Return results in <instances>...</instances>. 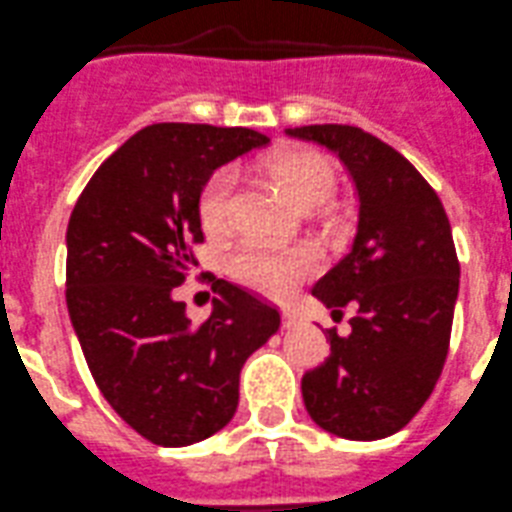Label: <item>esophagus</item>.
<instances>
[{"mask_svg": "<svg viewBox=\"0 0 512 512\" xmlns=\"http://www.w3.org/2000/svg\"><path fill=\"white\" fill-rule=\"evenodd\" d=\"M281 326H284V329H291V326H296V316L291 314V311H284V314H281Z\"/></svg>", "mask_w": 512, "mask_h": 512, "instance_id": "esophagus-1", "label": "esophagus"}]
</instances>
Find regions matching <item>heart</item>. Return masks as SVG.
Wrapping results in <instances>:
<instances>
[{
  "instance_id": "1",
  "label": "heart",
  "mask_w": 512,
  "mask_h": 512,
  "mask_svg": "<svg viewBox=\"0 0 512 512\" xmlns=\"http://www.w3.org/2000/svg\"><path fill=\"white\" fill-rule=\"evenodd\" d=\"M266 173L299 211L319 206L334 188V168L329 158L311 148H289L266 163ZM236 175L218 168L198 193V221L208 236H221L231 226V201ZM319 261L309 248H279L269 243H243L228 256V274L248 289L271 299H289L316 271Z\"/></svg>"
}]
</instances>
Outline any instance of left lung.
I'll return each instance as SVG.
<instances>
[{
    "label": "left lung",
    "instance_id": "left-lung-1",
    "mask_svg": "<svg viewBox=\"0 0 512 512\" xmlns=\"http://www.w3.org/2000/svg\"><path fill=\"white\" fill-rule=\"evenodd\" d=\"M334 150L357 188L349 253L311 294L352 332L326 329L332 354L301 379L306 412L344 440H382L420 412L450 349L460 261L435 188L392 145L354 125L286 130Z\"/></svg>",
    "mask_w": 512,
    "mask_h": 512
}]
</instances>
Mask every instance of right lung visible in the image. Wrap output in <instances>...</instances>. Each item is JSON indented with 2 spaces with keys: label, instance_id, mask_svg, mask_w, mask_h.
Instances as JSON below:
<instances>
[{
  "label": "right lung",
  "instance_id": "1",
  "mask_svg": "<svg viewBox=\"0 0 512 512\" xmlns=\"http://www.w3.org/2000/svg\"><path fill=\"white\" fill-rule=\"evenodd\" d=\"M266 143L248 128L148 125L95 170L72 208V326L102 397L153 445L186 447L226 427L243 362L279 332L274 304L216 276H206L218 296L201 324L173 299L198 266L201 186Z\"/></svg>",
  "mask_w": 512,
  "mask_h": 512
}]
</instances>
